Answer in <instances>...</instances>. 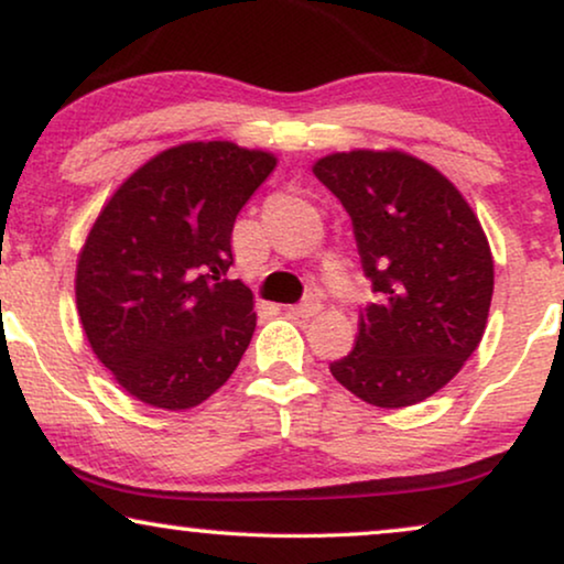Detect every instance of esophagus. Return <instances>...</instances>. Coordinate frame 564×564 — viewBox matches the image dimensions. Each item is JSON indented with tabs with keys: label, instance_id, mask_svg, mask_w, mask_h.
<instances>
[{
	"label": "esophagus",
	"instance_id": "esophagus-1",
	"mask_svg": "<svg viewBox=\"0 0 564 564\" xmlns=\"http://www.w3.org/2000/svg\"><path fill=\"white\" fill-rule=\"evenodd\" d=\"M321 300L318 297H307L305 303L300 305H288L284 307V313L292 315V318H313V315L321 313Z\"/></svg>",
	"mask_w": 564,
	"mask_h": 564
}]
</instances>
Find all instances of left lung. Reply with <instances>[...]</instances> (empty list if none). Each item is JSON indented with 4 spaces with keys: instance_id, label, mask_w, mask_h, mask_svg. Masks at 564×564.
Returning a JSON list of instances; mask_svg holds the SVG:
<instances>
[{
    "instance_id": "obj_1",
    "label": "left lung",
    "mask_w": 564,
    "mask_h": 564,
    "mask_svg": "<svg viewBox=\"0 0 564 564\" xmlns=\"http://www.w3.org/2000/svg\"><path fill=\"white\" fill-rule=\"evenodd\" d=\"M313 174L349 213L377 292L330 375L369 405L421 403L480 346L492 300L488 236L462 192L411 153H328Z\"/></svg>"
}]
</instances>
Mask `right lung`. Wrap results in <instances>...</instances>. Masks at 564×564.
Returning <instances> with one entry per match:
<instances>
[{"label":"right lung","mask_w":564,"mask_h":564,"mask_svg":"<svg viewBox=\"0 0 564 564\" xmlns=\"http://www.w3.org/2000/svg\"><path fill=\"white\" fill-rule=\"evenodd\" d=\"M276 156L189 141L135 169L99 210L76 261V307L128 395L187 411L223 388L257 328L253 295L226 280L236 215Z\"/></svg>","instance_id":"1"}]
</instances>
